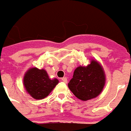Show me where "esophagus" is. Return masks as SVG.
<instances>
[{"label": "esophagus", "mask_w": 131, "mask_h": 131, "mask_svg": "<svg viewBox=\"0 0 131 131\" xmlns=\"http://www.w3.org/2000/svg\"><path fill=\"white\" fill-rule=\"evenodd\" d=\"M61 80H62V81H63L64 83H67V78H66V77H64V78H62Z\"/></svg>", "instance_id": "34e87169"}]
</instances>
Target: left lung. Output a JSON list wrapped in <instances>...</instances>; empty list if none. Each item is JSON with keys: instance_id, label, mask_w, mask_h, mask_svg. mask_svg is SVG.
<instances>
[{"instance_id": "8db88e82", "label": "left lung", "mask_w": 131, "mask_h": 131, "mask_svg": "<svg viewBox=\"0 0 131 131\" xmlns=\"http://www.w3.org/2000/svg\"><path fill=\"white\" fill-rule=\"evenodd\" d=\"M105 84L104 69L97 60L92 59L90 64L80 65L75 69L68 87L78 99L86 101L97 97Z\"/></svg>"}]
</instances>
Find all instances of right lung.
Masks as SVG:
<instances>
[{
    "mask_svg": "<svg viewBox=\"0 0 131 131\" xmlns=\"http://www.w3.org/2000/svg\"><path fill=\"white\" fill-rule=\"evenodd\" d=\"M58 83L57 78H49L43 69L30 68L24 76V86L26 92L36 100H41L48 96Z\"/></svg>",
    "mask_w": 131,
    "mask_h": 131,
    "instance_id": "1",
    "label": "right lung"
}]
</instances>
